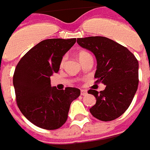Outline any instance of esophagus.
<instances>
[{"label": "esophagus", "mask_w": 150, "mask_h": 150, "mask_svg": "<svg viewBox=\"0 0 150 150\" xmlns=\"http://www.w3.org/2000/svg\"><path fill=\"white\" fill-rule=\"evenodd\" d=\"M81 95L82 96H86L87 94V91H86V90H81Z\"/></svg>", "instance_id": "esophagus-1"}]
</instances>
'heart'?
Segmentation results:
<instances>
[{"label": "heart", "mask_w": 150, "mask_h": 150, "mask_svg": "<svg viewBox=\"0 0 150 150\" xmlns=\"http://www.w3.org/2000/svg\"><path fill=\"white\" fill-rule=\"evenodd\" d=\"M89 56H91V55H90L88 52H85V51H82V52H79L78 58L79 59H80V61H81L82 59H83ZM66 60H67V56H63V59H62V60H61L60 62V67H63V65H64L66 63Z\"/></svg>", "instance_id": "1"}]
</instances>
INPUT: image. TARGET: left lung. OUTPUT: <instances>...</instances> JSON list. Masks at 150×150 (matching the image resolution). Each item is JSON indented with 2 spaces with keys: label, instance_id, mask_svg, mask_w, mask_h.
Returning <instances> with one entry per match:
<instances>
[{
  "label": "left lung",
  "instance_id": "8db88e82",
  "mask_svg": "<svg viewBox=\"0 0 150 150\" xmlns=\"http://www.w3.org/2000/svg\"><path fill=\"white\" fill-rule=\"evenodd\" d=\"M95 56L96 82L106 85L104 91L89 90L96 98L90 108L94 118L108 122L120 117L132 101L139 84V63L126 47L106 37L91 36L76 40Z\"/></svg>",
  "mask_w": 150,
  "mask_h": 150
}]
</instances>
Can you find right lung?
Masks as SVG:
<instances>
[{
    "label": "right lung",
    "mask_w": 150,
    "mask_h": 150,
    "mask_svg": "<svg viewBox=\"0 0 150 150\" xmlns=\"http://www.w3.org/2000/svg\"><path fill=\"white\" fill-rule=\"evenodd\" d=\"M76 39H45L38 43L18 63L14 76L16 101L23 115L35 125L53 130L67 120L69 106L81 91L75 87L58 90L50 76L59 69L63 56Z\"/></svg>",
    "instance_id": "add662e5"
}]
</instances>
